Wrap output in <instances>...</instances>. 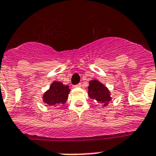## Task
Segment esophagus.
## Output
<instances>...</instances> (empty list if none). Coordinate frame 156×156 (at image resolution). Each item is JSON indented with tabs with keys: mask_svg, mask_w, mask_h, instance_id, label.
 Here are the masks:
<instances>
[{
	"mask_svg": "<svg viewBox=\"0 0 156 156\" xmlns=\"http://www.w3.org/2000/svg\"><path fill=\"white\" fill-rule=\"evenodd\" d=\"M81 83H79V84H78V85H75V86H73V87H81Z\"/></svg>",
	"mask_w": 156,
	"mask_h": 156,
	"instance_id": "1",
	"label": "esophagus"
}]
</instances>
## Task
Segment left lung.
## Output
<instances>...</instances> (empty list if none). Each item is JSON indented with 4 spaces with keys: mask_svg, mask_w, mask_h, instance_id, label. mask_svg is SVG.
Masks as SVG:
<instances>
[{
    "mask_svg": "<svg viewBox=\"0 0 156 156\" xmlns=\"http://www.w3.org/2000/svg\"><path fill=\"white\" fill-rule=\"evenodd\" d=\"M87 93L90 99L96 100L102 104L103 107L108 106L112 100L111 93L108 88L97 79H93L89 82Z\"/></svg>",
    "mask_w": 156,
    "mask_h": 156,
    "instance_id": "left-lung-1",
    "label": "left lung"
}]
</instances>
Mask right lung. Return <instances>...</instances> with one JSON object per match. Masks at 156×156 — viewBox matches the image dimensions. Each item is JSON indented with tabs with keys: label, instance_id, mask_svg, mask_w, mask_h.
Masks as SVG:
<instances>
[{
	"label": "right lung",
	"instance_id": "right-lung-1",
	"mask_svg": "<svg viewBox=\"0 0 156 156\" xmlns=\"http://www.w3.org/2000/svg\"><path fill=\"white\" fill-rule=\"evenodd\" d=\"M70 89L68 85H65L61 82L54 81L43 95V101L45 104L55 106L57 104H63L68 100Z\"/></svg>",
	"mask_w": 156,
	"mask_h": 156
}]
</instances>
